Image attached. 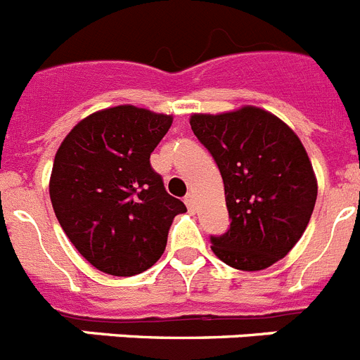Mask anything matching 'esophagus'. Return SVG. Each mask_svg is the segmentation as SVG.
Instances as JSON below:
<instances>
[{"label": "esophagus", "instance_id": "esophagus-1", "mask_svg": "<svg viewBox=\"0 0 360 360\" xmlns=\"http://www.w3.org/2000/svg\"><path fill=\"white\" fill-rule=\"evenodd\" d=\"M184 202H186L187 210L195 211V195H193V193H187L186 198H184Z\"/></svg>", "mask_w": 360, "mask_h": 360}]
</instances>
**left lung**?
I'll return each instance as SVG.
<instances>
[{"label":"left lung","mask_w":360,"mask_h":360,"mask_svg":"<svg viewBox=\"0 0 360 360\" xmlns=\"http://www.w3.org/2000/svg\"><path fill=\"white\" fill-rule=\"evenodd\" d=\"M189 124L220 169L231 218L224 235L211 236L213 253L242 271L284 259L306 231L317 200V178L299 136L253 105L193 115Z\"/></svg>","instance_id":"obj_1"}]
</instances>
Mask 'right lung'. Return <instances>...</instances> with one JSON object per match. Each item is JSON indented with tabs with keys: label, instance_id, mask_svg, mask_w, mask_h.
<instances>
[{
	"label": "right lung",
	"instance_id": "1",
	"mask_svg": "<svg viewBox=\"0 0 360 360\" xmlns=\"http://www.w3.org/2000/svg\"><path fill=\"white\" fill-rule=\"evenodd\" d=\"M173 116L134 105L92 112L61 142L49 193L61 229L100 271L133 276L162 257L173 218L186 213L150 167Z\"/></svg>",
	"mask_w": 360,
	"mask_h": 360
}]
</instances>
